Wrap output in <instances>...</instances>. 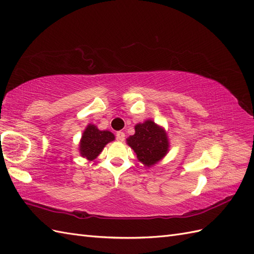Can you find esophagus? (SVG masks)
<instances>
[{
	"instance_id": "34e87169",
	"label": "esophagus",
	"mask_w": 254,
	"mask_h": 254,
	"mask_svg": "<svg viewBox=\"0 0 254 254\" xmlns=\"http://www.w3.org/2000/svg\"><path fill=\"white\" fill-rule=\"evenodd\" d=\"M116 136H117V139H118L119 141H123L126 139V134L123 133V132H121V131H119V132H117V134H116Z\"/></svg>"
}]
</instances>
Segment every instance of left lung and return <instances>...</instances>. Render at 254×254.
<instances>
[{"label":"left lung","mask_w":254,"mask_h":254,"mask_svg":"<svg viewBox=\"0 0 254 254\" xmlns=\"http://www.w3.org/2000/svg\"><path fill=\"white\" fill-rule=\"evenodd\" d=\"M127 144L145 167H151L170 151V140L163 127L148 119L135 126V134L128 136Z\"/></svg>","instance_id":"1"}]
</instances>
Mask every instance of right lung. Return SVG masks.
<instances>
[{
	"instance_id": "1",
	"label": "right lung",
	"mask_w": 254,
	"mask_h": 254,
	"mask_svg": "<svg viewBox=\"0 0 254 254\" xmlns=\"http://www.w3.org/2000/svg\"><path fill=\"white\" fill-rule=\"evenodd\" d=\"M115 140V135L110 131H101L95 125L89 123L81 135L79 141V153L88 161L97 158L108 142Z\"/></svg>"
}]
</instances>
